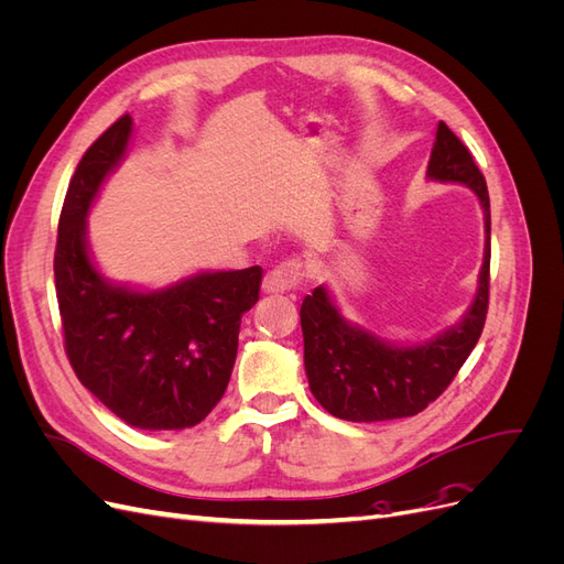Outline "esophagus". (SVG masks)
Masks as SVG:
<instances>
[{
    "label": "esophagus",
    "mask_w": 564,
    "mask_h": 564,
    "mask_svg": "<svg viewBox=\"0 0 564 564\" xmlns=\"http://www.w3.org/2000/svg\"><path fill=\"white\" fill-rule=\"evenodd\" d=\"M305 278V270L301 261H282L272 268L263 278V292L265 294H284L296 289Z\"/></svg>",
    "instance_id": "esophagus-1"
}]
</instances>
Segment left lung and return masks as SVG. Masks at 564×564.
<instances>
[{
    "mask_svg": "<svg viewBox=\"0 0 564 564\" xmlns=\"http://www.w3.org/2000/svg\"><path fill=\"white\" fill-rule=\"evenodd\" d=\"M425 176L468 185L485 212V261L477 294L454 327L416 346H392L338 313L327 286L319 284L301 305L303 360L315 400L344 421L371 423L423 412L454 381L482 334L489 305V193L470 150L445 124H437Z\"/></svg>",
    "mask_w": 564,
    "mask_h": 564,
    "instance_id": "8db88e82",
    "label": "left lung"
}]
</instances>
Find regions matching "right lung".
Segmentation results:
<instances>
[{"label":"right lung","instance_id":"right-lung-1","mask_svg":"<svg viewBox=\"0 0 564 564\" xmlns=\"http://www.w3.org/2000/svg\"><path fill=\"white\" fill-rule=\"evenodd\" d=\"M122 115L84 152L67 187L54 256L65 352L82 386L141 431L193 429L224 398L240 322L259 301L263 270L199 272L158 292L108 282L87 245V214L124 158Z\"/></svg>","mask_w":564,"mask_h":564}]
</instances>
